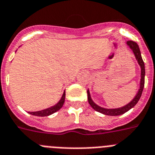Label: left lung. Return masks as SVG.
I'll return each mask as SVG.
<instances>
[{"mask_svg": "<svg viewBox=\"0 0 155 155\" xmlns=\"http://www.w3.org/2000/svg\"><path fill=\"white\" fill-rule=\"evenodd\" d=\"M127 46L129 47L130 49L132 50V51L134 54V56L136 58L137 61L138 62L139 65L140 67V89L138 90L136 96L134 97V98L130 102L129 104H127V105L124 106L122 107H119V108H115V109H107L104 108V107H101L100 106H98L97 104H96L93 101L91 98V96H90V93L89 90H87V96H88V102L90 105L95 110L97 111V112H100L103 114H105V115L108 116H119L121 114H124V113L127 112L128 110H130V109L133 108L137 104V102L140 100V97H141L142 92L143 90V86H144V76H145V68H144V63H143V61L142 59L141 54H140V48H139L138 45L137 44L135 41H127Z\"/></svg>", "mask_w": 155, "mask_h": 155, "instance_id": "left-lung-1", "label": "left lung"}]
</instances>
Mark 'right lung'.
Masks as SVG:
<instances>
[{"label":"right lung","mask_w":155,"mask_h":155,"mask_svg":"<svg viewBox=\"0 0 155 155\" xmlns=\"http://www.w3.org/2000/svg\"><path fill=\"white\" fill-rule=\"evenodd\" d=\"M65 92L64 91L60 100H59V101H58L55 105L52 106V107H49V108L45 109V110H42L35 111V112H28V114L34 116H38V117H47V116L51 115V114H54V113L59 110L62 108V106H63L64 104V102H65Z\"/></svg>","instance_id":"1"}]
</instances>
